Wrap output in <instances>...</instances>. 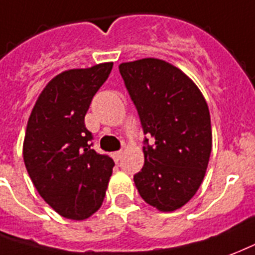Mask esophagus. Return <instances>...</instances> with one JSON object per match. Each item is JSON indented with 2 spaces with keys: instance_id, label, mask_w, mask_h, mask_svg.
I'll list each match as a JSON object with an SVG mask.
<instances>
[{
  "instance_id": "34e87169",
  "label": "esophagus",
  "mask_w": 255,
  "mask_h": 255,
  "mask_svg": "<svg viewBox=\"0 0 255 255\" xmlns=\"http://www.w3.org/2000/svg\"><path fill=\"white\" fill-rule=\"evenodd\" d=\"M121 157H122V152H121V150H118V152H114V153H113V159H114L115 161H120Z\"/></svg>"
}]
</instances>
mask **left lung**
Returning a JSON list of instances; mask_svg holds the SVG:
<instances>
[{"label": "left lung", "mask_w": 255, "mask_h": 255, "mask_svg": "<svg viewBox=\"0 0 255 255\" xmlns=\"http://www.w3.org/2000/svg\"><path fill=\"white\" fill-rule=\"evenodd\" d=\"M120 73L144 133L155 141L142 149L144 167L134 175L135 187L157 211H176L201 186L211 157V115L205 98L187 74L163 59L124 62Z\"/></svg>", "instance_id": "left-lung-1"}]
</instances>
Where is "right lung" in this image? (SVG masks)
<instances>
[{
	"instance_id": "obj_1",
	"label": "right lung",
	"mask_w": 255,
	"mask_h": 255,
	"mask_svg": "<svg viewBox=\"0 0 255 255\" xmlns=\"http://www.w3.org/2000/svg\"><path fill=\"white\" fill-rule=\"evenodd\" d=\"M113 62L69 69L44 87L24 135L25 168L40 197L61 216L84 220L105 200L114 161L91 149L84 118Z\"/></svg>"
}]
</instances>
